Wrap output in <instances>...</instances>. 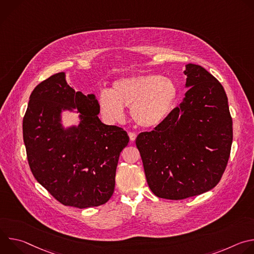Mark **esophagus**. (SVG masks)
<instances>
[{
	"instance_id": "obj_1",
	"label": "esophagus",
	"mask_w": 254,
	"mask_h": 254,
	"mask_svg": "<svg viewBox=\"0 0 254 254\" xmlns=\"http://www.w3.org/2000/svg\"><path fill=\"white\" fill-rule=\"evenodd\" d=\"M128 136H129V139H130L131 141H134L135 138H136V134H135L134 132H132V131H129V132H128Z\"/></svg>"
}]
</instances>
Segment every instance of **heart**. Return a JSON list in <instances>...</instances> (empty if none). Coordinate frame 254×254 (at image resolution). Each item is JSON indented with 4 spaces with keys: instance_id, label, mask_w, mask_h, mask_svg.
<instances>
[{
    "instance_id": "obj_1",
    "label": "heart",
    "mask_w": 254,
    "mask_h": 254,
    "mask_svg": "<svg viewBox=\"0 0 254 254\" xmlns=\"http://www.w3.org/2000/svg\"><path fill=\"white\" fill-rule=\"evenodd\" d=\"M177 94V86L169 77L131 75L116 80L111 89H102L98 95V107L102 118L110 124L125 120L127 106L137 126L155 127L167 119Z\"/></svg>"
}]
</instances>
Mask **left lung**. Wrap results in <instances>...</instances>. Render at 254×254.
Segmentation results:
<instances>
[{"label":"left lung","instance_id":"left-lung-1","mask_svg":"<svg viewBox=\"0 0 254 254\" xmlns=\"http://www.w3.org/2000/svg\"><path fill=\"white\" fill-rule=\"evenodd\" d=\"M183 102L135 144L147 182L159 198L182 200L213 189L226 169L232 119L221 83L200 65L187 64Z\"/></svg>","mask_w":254,"mask_h":254}]
</instances>
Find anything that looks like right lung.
Returning a JSON list of instances; mask_svg holds the SVG:
<instances>
[{
    "label": "right lung",
    "instance_id": "right-lung-1",
    "mask_svg": "<svg viewBox=\"0 0 254 254\" xmlns=\"http://www.w3.org/2000/svg\"><path fill=\"white\" fill-rule=\"evenodd\" d=\"M76 108L77 127L64 129L62 110ZM94 94L70 87L64 72L34 88L23 119L27 159L35 179L61 204L96 207L114 194L121 152L129 137L124 128L106 126L98 119Z\"/></svg>",
    "mask_w": 254,
    "mask_h": 254
}]
</instances>
